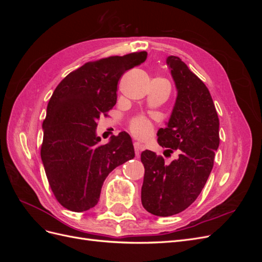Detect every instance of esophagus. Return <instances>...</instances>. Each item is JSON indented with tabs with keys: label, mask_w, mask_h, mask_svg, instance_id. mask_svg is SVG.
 Instances as JSON below:
<instances>
[{
	"label": "esophagus",
	"mask_w": 262,
	"mask_h": 262,
	"mask_svg": "<svg viewBox=\"0 0 262 262\" xmlns=\"http://www.w3.org/2000/svg\"><path fill=\"white\" fill-rule=\"evenodd\" d=\"M133 146H134V152H136V154L139 156L140 153L142 152V150L144 149V146L142 145L140 142H134L133 143Z\"/></svg>",
	"instance_id": "1"
}]
</instances>
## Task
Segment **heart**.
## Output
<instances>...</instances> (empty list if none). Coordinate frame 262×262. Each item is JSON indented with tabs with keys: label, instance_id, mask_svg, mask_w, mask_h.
I'll return each mask as SVG.
<instances>
[{
	"label": "heart",
	"instance_id": "1",
	"mask_svg": "<svg viewBox=\"0 0 262 262\" xmlns=\"http://www.w3.org/2000/svg\"><path fill=\"white\" fill-rule=\"evenodd\" d=\"M130 130L137 138L147 139L153 132V124L146 117L138 116L131 120Z\"/></svg>",
	"mask_w": 262,
	"mask_h": 262
}]
</instances>
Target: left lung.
Masks as SVG:
<instances>
[{"mask_svg": "<svg viewBox=\"0 0 262 262\" xmlns=\"http://www.w3.org/2000/svg\"><path fill=\"white\" fill-rule=\"evenodd\" d=\"M166 62L177 98L167 126L157 132V141L167 148L165 152L179 154L170 164L152 150L141 154L145 169L142 205L157 216L175 215L195 201L210 176L220 144V121L208 87L180 58L170 55Z\"/></svg>", "mask_w": 262, "mask_h": 262, "instance_id": "left-lung-1", "label": "left lung"}]
</instances>
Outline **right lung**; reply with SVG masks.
<instances>
[{
  "label": "right lung",
  "instance_id": "add662e5",
  "mask_svg": "<svg viewBox=\"0 0 262 262\" xmlns=\"http://www.w3.org/2000/svg\"><path fill=\"white\" fill-rule=\"evenodd\" d=\"M146 51L87 62L54 90L42 123L41 160L58 202L73 212L98 203L102 184L119 165L134 157L131 137L96 136L97 121L117 102V86L126 71L146 60Z\"/></svg>",
  "mask_w": 262,
  "mask_h": 262
}]
</instances>
